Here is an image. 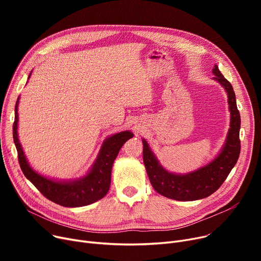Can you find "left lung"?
I'll use <instances>...</instances> for the list:
<instances>
[{
	"instance_id": "obj_1",
	"label": "left lung",
	"mask_w": 261,
	"mask_h": 261,
	"mask_svg": "<svg viewBox=\"0 0 261 261\" xmlns=\"http://www.w3.org/2000/svg\"><path fill=\"white\" fill-rule=\"evenodd\" d=\"M214 79L219 81L227 92L230 111V128L221 153L208 165L197 171L180 175L164 169L143 140V160L150 183L155 191L164 197L176 201H195L214 194L226 180L230 170L236 165L240 154V114L237 109L236 96L229 81L215 65Z\"/></svg>"
}]
</instances>
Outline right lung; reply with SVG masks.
Instances as JSON below:
<instances>
[{"instance_id": "obj_1", "label": "right lung", "mask_w": 261, "mask_h": 261, "mask_svg": "<svg viewBox=\"0 0 261 261\" xmlns=\"http://www.w3.org/2000/svg\"><path fill=\"white\" fill-rule=\"evenodd\" d=\"M31 76V74H30ZM29 76V77H30ZM18 105L15 108V121L12 126L13 142H15L20 167L24 175L36 188L49 201L65 207H79L92 204L102 199L110 188L111 170L120 148L129 139L133 138L130 131H123L112 135L103 143L100 153L91 171L77 181L56 182L35 172L27 163L18 139Z\"/></svg>"}]
</instances>
